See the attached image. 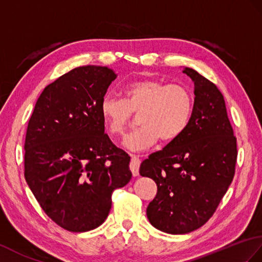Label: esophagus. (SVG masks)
Returning <instances> with one entry per match:
<instances>
[{"label":"esophagus","instance_id":"esophagus-1","mask_svg":"<svg viewBox=\"0 0 262 262\" xmlns=\"http://www.w3.org/2000/svg\"><path fill=\"white\" fill-rule=\"evenodd\" d=\"M132 156V162L129 164V167H130V171L133 173L134 176H137L138 172H139V165H141V159L139 157L135 156V155H130Z\"/></svg>","mask_w":262,"mask_h":262}]
</instances>
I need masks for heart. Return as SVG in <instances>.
Wrapping results in <instances>:
<instances>
[{"instance_id": "b5f03b06", "label": "heart", "mask_w": 262, "mask_h": 262, "mask_svg": "<svg viewBox=\"0 0 262 262\" xmlns=\"http://www.w3.org/2000/svg\"><path fill=\"white\" fill-rule=\"evenodd\" d=\"M123 99L112 95L103 96L100 115L109 135L124 134L133 114H138V129L125 139V146L142 151L161 141L173 142L190 125L194 111L191 90L180 83L163 82L146 78L127 83L121 91Z\"/></svg>"}]
</instances>
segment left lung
<instances>
[{
	"mask_svg": "<svg viewBox=\"0 0 262 262\" xmlns=\"http://www.w3.org/2000/svg\"><path fill=\"white\" fill-rule=\"evenodd\" d=\"M194 111L190 125L175 141L142 162L139 174L157 185L146 213L163 232L184 234L214 214L235 173L236 137L221 91L191 68Z\"/></svg>",
	"mask_w": 262,
	"mask_h": 262,
	"instance_id": "8db88e82",
	"label": "left lung"
}]
</instances>
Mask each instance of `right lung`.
<instances>
[{
	"label": "right lung",
	"mask_w": 262,
	"mask_h": 262,
	"mask_svg": "<svg viewBox=\"0 0 262 262\" xmlns=\"http://www.w3.org/2000/svg\"><path fill=\"white\" fill-rule=\"evenodd\" d=\"M107 67H78L42 91L24 143V178L45 213L59 227H99L112 194L132 179L130 157L105 134L100 102L113 80Z\"/></svg>",
	"instance_id": "add662e5"
}]
</instances>
